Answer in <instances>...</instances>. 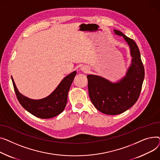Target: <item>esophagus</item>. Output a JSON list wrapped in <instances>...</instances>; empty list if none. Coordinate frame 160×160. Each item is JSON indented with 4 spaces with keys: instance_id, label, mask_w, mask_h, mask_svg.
<instances>
[{
    "instance_id": "obj_1",
    "label": "esophagus",
    "mask_w": 160,
    "mask_h": 160,
    "mask_svg": "<svg viewBox=\"0 0 160 160\" xmlns=\"http://www.w3.org/2000/svg\"><path fill=\"white\" fill-rule=\"evenodd\" d=\"M81 70L84 73H87L89 71V68L86 65H84L81 67Z\"/></svg>"
}]
</instances>
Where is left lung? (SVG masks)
<instances>
[{
    "mask_svg": "<svg viewBox=\"0 0 160 160\" xmlns=\"http://www.w3.org/2000/svg\"><path fill=\"white\" fill-rule=\"evenodd\" d=\"M114 33L123 36L130 48L132 64L126 76L113 83L100 76L88 75V93L92 102L99 111L108 115L123 113L132 107L140 95L145 78V70L138 46L133 39L121 32Z\"/></svg>",
    "mask_w": 160,
    "mask_h": 160,
    "instance_id": "1",
    "label": "left lung"
}]
</instances>
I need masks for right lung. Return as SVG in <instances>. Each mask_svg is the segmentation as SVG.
<instances>
[{
	"label": "right lung",
	"mask_w": 160,
	"mask_h": 160,
	"mask_svg": "<svg viewBox=\"0 0 160 160\" xmlns=\"http://www.w3.org/2000/svg\"><path fill=\"white\" fill-rule=\"evenodd\" d=\"M74 71L66 76L50 95L45 98L35 100L28 98L18 92L12 78L17 98L22 107L33 116L42 118H52L64 110L67 102L68 93L76 75Z\"/></svg>",
	"instance_id": "1"
}]
</instances>
